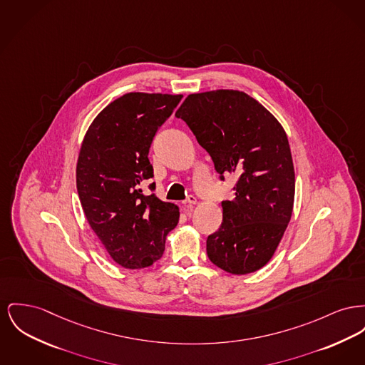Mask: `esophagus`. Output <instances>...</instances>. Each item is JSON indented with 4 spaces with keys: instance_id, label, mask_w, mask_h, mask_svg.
Wrapping results in <instances>:
<instances>
[{
    "instance_id": "esophagus-1",
    "label": "esophagus",
    "mask_w": 365,
    "mask_h": 365,
    "mask_svg": "<svg viewBox=\"0 0 365 365\" xmlns=\"http://www.w3.org/2000/svg\"><path fill=\"white\" fill-rule=\"evenodd\" d=\"M197 202V198L194 197V195H189L185 201H183V204H185V211L187 212V214H190V211H192V205Z\"/></svg>"
}]
</instances>
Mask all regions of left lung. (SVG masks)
Wrapping results in <instances>:
<instances>
[{
  "label": "left lung",
  "instance_id": "8db88e82",
  "mask_svg": "<svg viewBox=\"0 0 365 365\" xmlns=\"http://www.w3.org/2000/svg\"><path fill=\"white\" fill-rule=\"evenodd\" d=\"M210 153L215 170L237 176L235 198L222 201L223 220L207 238L210 260L232 274L262 269L291 220L295 172L277 118L241 91L189 95L175 113Z\"/></svg>",
  "mask_w": 365,
  "mask_h": 365
}]
</instances>
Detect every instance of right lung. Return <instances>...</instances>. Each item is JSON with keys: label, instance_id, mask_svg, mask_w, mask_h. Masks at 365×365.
<instances>
[{"label": "right lung", "instance_id": "right-lung-1", "mask_svg": "<svg viewBox=\"0 0 365 365\" xmlns=\"http://www.w3.org/2000/svg\"><path fill=\"white\" fill-rule=\"evenodd\" d=\"M183 96L129 92L111 102L86 130L77 161V192L91 229L125 269L163 257L179 208L145 195L153 178L151 142ZM155 189V183L149 186Z\"/></svg>", "mask_w": 365, "mask_h": 365}]
</instances>
